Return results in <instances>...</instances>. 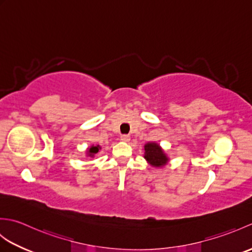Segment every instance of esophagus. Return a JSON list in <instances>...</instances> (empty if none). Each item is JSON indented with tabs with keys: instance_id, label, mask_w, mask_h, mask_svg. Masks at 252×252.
Listing matches in <instances>:
<instances>
[{
	"instance_id": "obj_1",
	"label": "esophagus",
	"mask_w": 252,
	"mask_h": 252,
	"mask_svg": "<svg viewBox=\"0 0 252 252\" xmlns=\"http://www.w3.org/2000/svg\"><path fill=\"white\" fill-rule=\"evenodd\" d=\"M130 140H131V137L129 136V135H121V141L122 142H130Z\"/></svg>"
}]
</instances>
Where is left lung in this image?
<instances>
[{
	"instance_id": "1",
	"label": "left lung",
	"mask_w": 252,
	"mask_h": 252,
	"mask_svg": "<svg viewBox=\"0 0 252 252\" xmlns=\"http://www.w3.org/2000/svg\"><path fill=\"white\" fill-rule=\"evenodd\" d=\"M144 158L155 168H162L170 160L162 147L156 142H148L144 145Z\"/></svg>"
}]
</instances>
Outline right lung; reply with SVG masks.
I'll return each instance as SVG.
<instances>
[{
  "label": "right lung",
  "instance_id": "right-lung-1",
  "mask_svg": "<svg viewBox=\"0 0 252 252\" xmlns=\"http://www.w3.org/2000/svg\"><path fill=\"white\" fill-rule=\"evenodd\" d=\"M100 149H101V147L99 145H92L91 147L87 148V151H85V155H87V157L94 158L95 155L97 154Z\"/></svg>",
  "mask_w": 252,
  "mask_h": 252
}]
</instances>
